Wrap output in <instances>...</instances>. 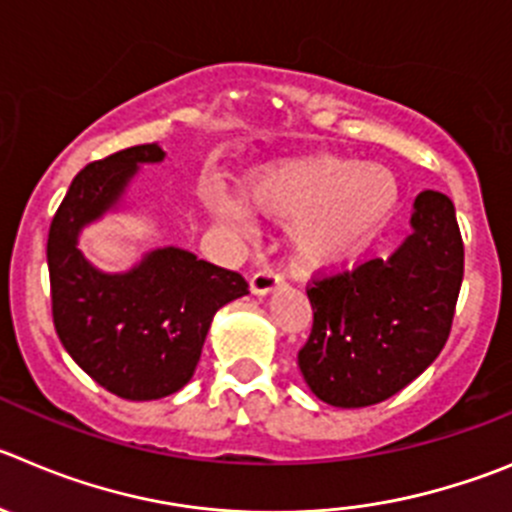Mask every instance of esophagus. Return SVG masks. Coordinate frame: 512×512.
Returning a JSON list of instances; mask_svg holds the SVG:
<instances>
[{"instance_id":"34e87169","label":"esophagus","mask_w":512,"mask_h":512,"mask_svg":"<svg viewBox=\"0 0 512 512\" xmlns=\"http://www.w3.org/2000/svg\"><path fill=\"white\" fill-rule=\"evenodd\" d=\"M283 283H285L283 272L275 270V267H262V270H257L250 278V290L255 295H267L275 288H280Z\"/></svg>"}]
</instances>
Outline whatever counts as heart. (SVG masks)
Returning a JSON list of instances; mask_svg holds the SVG:
<instances>
[{"label": "heart", "instance_id": "heart-1", "mask_svg": "<svg viewBox=\"0 0 512 512\" xmlns=\"http://www.w3.org/2000/svg\"><path fill=\"white\" fill-rule=\"evenodd\" d=\"M247 197L257 212L290 224L298 265L336 267L361 255L386 227L399 204V181L381 164L303 156L247 176ZM207 207L224 227L250 232L252 214L242 199L209 194Z\"/></svg>", "mask_w": 512, "mask_h": 512}]
</instances>
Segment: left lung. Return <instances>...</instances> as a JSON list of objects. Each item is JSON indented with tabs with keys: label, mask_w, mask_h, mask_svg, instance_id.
<instances>
[{
	"label": "left lung",
	"mask_w": 512,
	"mask_h": 512,
	"mask_svg": "<svg viewBox=\"0 0 512 512\" xmlns=\"http://www.w3.org/2000/svg\"><path fill=\"white\" fill-rule=\"evenodd\" d=\"M462 272L455 204L422 191L412 234L389 260L374 257L308 285L313 328L298 366L310 391L331 407L358 409L412 384L450 338Z\"/></svg>",
	"instance_id": "1"
}]
</instances>
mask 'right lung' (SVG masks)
Wrapping results in <instances>:
<instances>
[{
    "instance_id": "1",
    "label": "right lung",
    "mask_w": 512,
    "mask_h": 512,
    "mask_svg": "<svg viewBox=\"0 0 512 512\" xmlns=\"http://www.w3.org/2000/svg\"><path fill=\"white\" fill-rule=\"evenodd\" d=\"M164 156L159 143H143L88 164L47 234L52 321L62 346L90 379L131 401L179 391L194 376L214 313L250 293L240 272L179 247L148 252L116 275L78 250L80 229L116 207L138 166Z\"/></svg>"
}]
</instances>
